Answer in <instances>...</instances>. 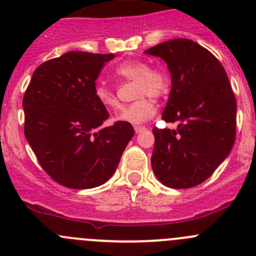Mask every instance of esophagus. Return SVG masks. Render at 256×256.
<instances>
[{
    "label": "esophagus",
    "mask_w": 256,
    "mask_h": 256,
    "mask_svg": "<svg viewBox=\"0 0 256 256\" xmlns=\"http://www.w3.org/2000/svg\"><path fill=\"white\" fill-rule=\"evenodd\" d=\"M143 130H146V126H134L136 133H140V132H143Z\"/></svg>",
    "instance_id": "esophagus-1"
}]
</instances>
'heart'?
I'll use <instances>...</instances> for the list:
<instances>
[{
    "instance_id": "1",
    "label": "heart",
    "mask_w": 256,
    "mask_h": 256,
    "mask_svg": "<svg viewBox=\"0 0 256 256\" xmlns=\"http://www.w3.org/2000/svg\"><path fill=\"white\" fill-rule=\"evenodd\" d=\"M116 74L126 82H136L134 103L122 109L116 118L130 124H140L152 118L156 113L153 98H162L170 92L168 72L162 68H150V64L143 60H126L116 68ZM96 100L106 110H116L120 106L116 92L108 85L99 82L96 89Z\"/></svg>"
}]
</instances>
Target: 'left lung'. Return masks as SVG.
<instances>
[{"mask_svg":"<svg viewBox=\"0 0 256 256\" xmlns=\"http://www.w3.org/2000/svg\"><path fill=\"white\" fill-rule=\"evenodd\" d=\"M164 60L172 88L162 119L177 130L153 128L152 168L171 188H191L215 172L232 150L236 99L221 62L188 38H174L144 51Z\"/></svg>","mask_w":256,"mask_h":256,"instance_id":"8db88e82","label":"left lung"}]
</instances>
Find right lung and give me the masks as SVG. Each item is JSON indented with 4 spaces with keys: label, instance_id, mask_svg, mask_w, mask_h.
<instances>
[{
    "label": "right lung",
    "instance_id": "1",
    "mask_svg": "<svg viewBox=\"0 0 256 256\" xmlns=\"http://www.w3.org/2000/svg\"><path fill=\"white\" fill-rule=\"evenodd\" d=\"M114 56L70 51L45 62L24 96L26 140L46 174L69 188L106 184L134 136L130 123L103 126L109 113L94 93L99 72Z\"/></svg>",
    "mask_w": 256,
    "mask_h": 256
}]
</instances>
